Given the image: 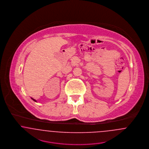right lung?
I'll use <instances>...</instances> for the list:
<instances>
[{
	"mask_svg": "<svg viewBox=\"0 0 149 149\" xmlns=\"http://www.w3.org/2000/svg\"><path fill=\"white\" fill-rule=\"evenodd\" d=\"M31 99H32V100H33V101H35V102H36V100H35V99H32V98H31Z\"/></svg>",
	"mask_w": 149,
	"mask_h": 149,
	"instance_id": "1",
	"label": "right lung"
}]
</instances>
